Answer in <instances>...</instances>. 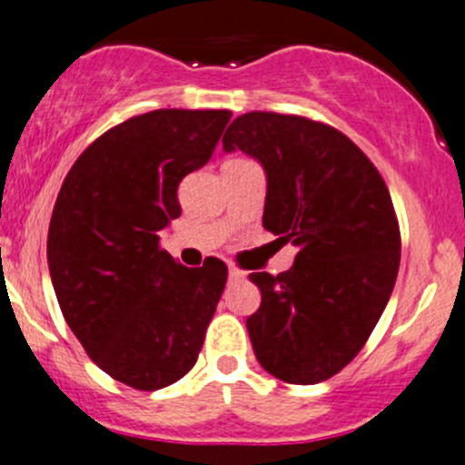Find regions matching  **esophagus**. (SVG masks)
I'll return each mask as SVG.
<instances>
[{"label":"esophagus","instance_id":"34e87169","mask_svg":"<svg viewBox=\"0 0 465 465\" xmlns=\"http://www.w3.org/2000/svg\"><path fill=\"white\" fill-rule=\"evenodd\" d=\"M245 277V272L238 268H233V265H229V282H241V279Z\"/></svg>","mask_w":465,"mask_h":465}]
</instances>
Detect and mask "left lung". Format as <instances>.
I'll list each match as a JSON object with an SVG mask.
<instances>
[{
    "label": "left lung",
    "instance_id": "obj_1",
    "mask_svg": "<svg viewBox=\"0 0 465 465\" xmlns=\"http://www.w3.org/2000/svg\"><path fill=\"white\" fill-rule=\"evenodd\" d=\"M223 150L259 161L263 227L297 247L286 272L250 274L261 291L247 318L256 361L288 384L329 380L357 357L393 292L400 229L389 188L350 138L300 115L245 113Z\"/></svg>",
    "mask_w": 465,
    "mask_h": 465
}]
</instances>
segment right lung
<instances>
[{"label":"right lung","instance_id":"add662e5","mask_svg":"<svg viewBox=\"0 0 465 465\" xmlns=\"http://www.w3.org/2000/svg\"><path fill=\"white\" fill-rule=\"evenodd\" d=\"M232 111L161 108L108 129L76 159L54 204L47 263L63 318L113 380L159 391L197 361L227 265L186 268L159 233L177 188L209 163Z\"/></svg>","mask_w":465,"mask_h":465}]
</instances>
